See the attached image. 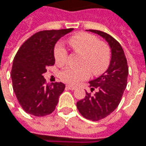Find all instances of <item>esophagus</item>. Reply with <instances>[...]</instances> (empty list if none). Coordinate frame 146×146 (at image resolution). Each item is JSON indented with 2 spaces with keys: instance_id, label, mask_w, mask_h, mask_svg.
<instances>
[{
  "instance_id": "34e87169",
  "label": "esophagus",
  "mask_w": 146,
  "mask_h": 146,
  "mask_svg": "<svg viewBox=\"0 0 146 146\" xmlns=\"http://www.w3.org/2000/svg\"><path fill=\"white\" fill-rule=\"evenodd\" d=\"M66 88H67L68 89H70V90H74V89H76V88L74 86H72V85H67Z\"/></svg>"
}]
</instances>
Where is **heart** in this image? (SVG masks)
Masks as SVG:
<instances>
[{"label": "heart", "mask_w": 146, "mask_h": 146, "mask_svg": "<svg viewBox=\"0 0 146 146\" xmlns=\"http://www.w3.org/2000/svg\"><path fill=\"white\" fill-rule=\"evenodd\" d=\"M68 42L73 50L81 54L79 68H67L61 71L60 78L69 84L76 85L88 79L90 73L100 75L108 68L110 59V48L104 42L99 41L94 35L79 33L72 36ZM68 58L67 50L62 46L57 45L54 50V58L58 64H63Z\"/></svg>", "instance_id": "b5f03b06"}]
</instances>
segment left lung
Returning <instances> with one entry per match:
<instances>
[{"instance_id": "1", "label": "left lung", "mask_w": 146, "mask_h": 146, "mask_svg": "<svg viewBox=\"0 0 146 146\" xmlns=\"http://www.w3.org/2000/svg\"><path fill=\"white\" fill-rule=\"evenodd\" d=\"M89 31L104 37L111 49V60L106 72L89 82L91 92L94 89L96 92L94 94L86 92L85 98L77 102L78 111L85 119L98 121L110 115L119 104L127 86L129 68L124 50L117 40L101 31Z\"/></svg>"}]
</instances>
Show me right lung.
<instances>
[{
    "label": "right lung",
    "instance_id": "obj_1",
    "mask_svg": "<svg viewBox=\"0 0 146 146\" xmlns=\"http://www.w3.org/2000/svg\"><path fill=\"white\" fill-rule=\"evenodd\" d=\"M73 30L38 32L17 51L11 72L12 87L21 108L27 113L42 117L54 111L65 84L61 82L48 84L42 74L46 72V67L55 63L56 42Z\"/></svg>",
    "mask_w": 146,
    "mask_h": 146
}]
</instances>
